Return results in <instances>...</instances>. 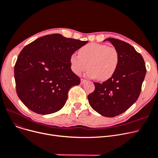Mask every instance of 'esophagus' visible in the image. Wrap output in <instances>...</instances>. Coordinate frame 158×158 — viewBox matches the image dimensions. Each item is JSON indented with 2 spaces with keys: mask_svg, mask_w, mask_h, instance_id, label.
<instances>
[{
  "mask_svg": "<svg viewBox=\"0 0 158 158\" xmlns=\"http://www.w3.org/2000/svg\"><path fill=\"white\" fill-rule=\"evenodd\" d=\"M87 81V80H85V79H81V84H83V83H85V82Z\"/></svg>",
  "mask_w": 158,
  "mask_h": 158,
  "instance_id": "34e87169",
  "label": "esophagus"
}]
</instances>
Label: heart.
I'll return each instance as SVG.
<instances>
[{"label": "heart", "instance_id": "b5f03b06", "mask_svg": "<svg viewBox=\"0 0 158 158\" xmlns=\"http://www.w3.org/2000/svg\"><path fill=\"white\" fill-rule=\"evenodd\" d=\"M119 62L117 50L106 44L92 43L85 44L78 50V55L70 57L72 71L77 75L85 71L89 78H97L99 81H106L115 73Z\"/></svg>", "mask_w": 158, "mask_h": 158}]
</instances>
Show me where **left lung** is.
Listing matches in <instances>:
<instances>
[{
	"label": "left lung",
	"mask_w": 158,
	"mask_h": 158,
	"mask_svg": "<svg viewBox=\"0 0 158 158\" xmlns=\"http://www.w3.org/2000/svg\"><path fill=\"white\" fill-rule=\"evenodd\" d=\"M105 41H110L117 50L118 65L110 79L102 83H94L95 90L88 99L96 112L114 117L126 112L138 99L147 70L141 54L131 44L115 38Z\"/></svg>",
	"instance_id": "1"
}]
</instances>
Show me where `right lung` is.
Returning a JSON list of instances; mask_svg holds the SVG:
<instances>
[{
    "instance_id": "add662e5",
    "label": "right lung",
    "mask_w": 158,
    "mask_h": 158,
    "mask_svg": "<svg viewBox=\"0 0 158 158\" xmlns=\"http://www.w3.org/2000/svg\"><path fill=\"white\" fill-rule=\"evenodd\" d=\"M87 42L52 34L25 46L14 73L17 95L28 108L47 115L64 106L69 90L80 83L71 69L70 57Z\"/></svg>"
}]
</instances>
